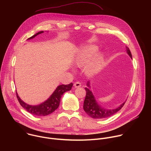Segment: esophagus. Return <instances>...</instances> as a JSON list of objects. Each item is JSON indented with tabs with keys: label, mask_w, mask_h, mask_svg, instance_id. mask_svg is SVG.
I'll return each mask as SVG.
<instances>
[{
	"label": "esophagus",
	"mask_w": 151,
	"mask_h": 151,
	"mask_svg": "<svg viewBox=\"0 0 151 151\" xmlns=\"http://www.w3.org/2000/svg\"><path fill=\"white\" fill-rule=\"evenodd\" d=\"M74 87L75 88H79V87H80L81 86V83L79 82H75V83H74Z\"/></svg>",
	"instance_id": "1"
}]
</instances>
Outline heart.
<instances>
[{
    "mask_svg": "<svg viewBox=\"0 0 151 151\" xmlns=\"http://www.w3.org/2000/svg\"><path fill=\"white\" fill-rule=\"evenodd\" d=\"M98 50L99 47L95 45H90L81 48L76 51L74 55V64L76 66L81 67L87 63L85 67L86 73L90 76L94 75L99 68L100 64L103 59L104 55L101 52L97 53L91 62L89 61L96 54Z\"/></svg>",
    "mask_w": 151,
    "mask_h": 151,
    "instance_id": "1",
    "label": "heart"
}]
</instances>
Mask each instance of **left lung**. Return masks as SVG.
Segmentation results:
<instances>
[{
    "label": "left lung",
    "mask_w": 151,
    "mask_h": 151,
    "mask_svg": "<svg viewBox=\"0 0 151 151\" xmlns=\"http://www.w3.org/2000/svg\"><path fill=\"white\" fill-rule=\"evenodd\" d=\"M126 51L128 55L131 58H132L131 52L129 48L127 47ZM87 86L88 87H85V88L86 91V96L83 101V108L84 111L87 113L88 115L94 119H103L112 116L122 108L126 101L125 100L118 107L114 109L104 108V107L101 106V105L98 103L94 94H93V92L91 91L90 81L87 82Z\"/></svg>",
    "instance_id": "1"
}]
</instances>
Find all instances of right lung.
Segmentation results:
<instances>
[{
  "label": "right lung",
  "mask_w": 151,
  "mask_h": 151,
  "mask_svg": "<svg viewBox=\"0 0 151 151\" xmlns=\"http://www.w3.org/2000/svg\"><path fill=\"white\" fill-rule=\"evenodd\" d=\"M42 33H44V31L39 32L27 39V40L33 39L37 35ZM72 83L68 85H58L47 100L37 105L29 104L20 99V97L18 96L17 92H16V95L21 106L28 112L35 116H44L52 114L58 108L60 105L61 96L65 92L70 91L72 88Z\"/></svg>",
  "instance_id": "1"
}]
</instances>
